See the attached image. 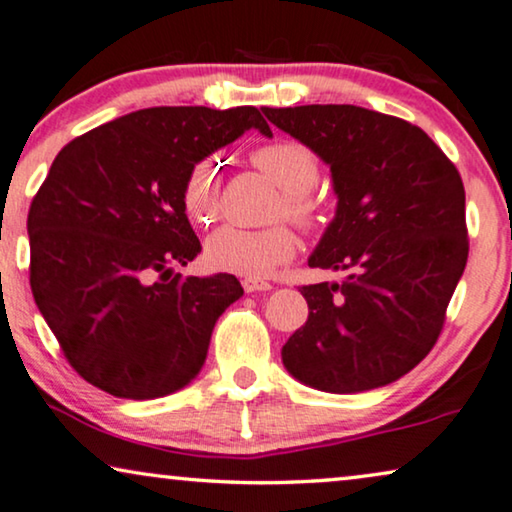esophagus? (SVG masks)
Wrapping results in <instances>:
<instances>
[{"mask_svg":"<svg viewBox=\"0 0 512 512\" xmlns=\"http://www.w3.org/2000/svg\"><path fill=\"white\" fill-rule=\"evenodd\" d=\"M243 290L245 292H267V290H271V283L262 281V278H243Z\"/></svg>","mask_w":512,"mask_h":512,"instance_id":"esophagus-1","label":"esophagus"}]
</instances>
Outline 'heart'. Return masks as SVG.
I'll use <instances>...</instances> for the list:
<instances>
[{
  "mask_svg": "<svg viewBox=\"0 0 512 512\" xmlns=\"http://www.w3.org/2000/svg\"><path fill=\"white\" fill-rule=\"evenodd\" d=\"M255 166L264 170L283 189L285 215L313 227L318 220V201L306 192L318 180V159L309 147L295 140H278L252 154ZM185 208L194 222L208 224L217 213V170L213 161H203L185 182ZM299 248L295 231L283 227L243 229L220 227L206 241V262L217 271L245 278H264L281 264L290 262Z\"/></svg>",
  "mask_w": 512,
  "mask_h": 512,
  "instance_id": "obj_1",
  "label": "heart"
}]
</instances>
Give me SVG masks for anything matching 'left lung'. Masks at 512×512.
Instances as JSON below:
<instances>
[{"label": "left lung", "instance_id": "8db88e82", "mask_svg": "<svg viewBox=\"0 0 512 512\" xmlns=\"http://www.w3.org/2000/svg\"><path fill=\"white\" fill-rule=\"evenodd\" d=\"M330 163L337 215L309 267L349 271L302 285L309 318L285 342L292 377L360 393L417 367L438 342L468 262L466 192L445 152L410 121L356 105L264 107Z\"/></svg>", "mask_w": 512, "mask_h": 512}]
</instances>
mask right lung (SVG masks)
Instances as JSON below:
<instances>
[{
    "instance_id": "add662e5",
    "label": "right lung",
    "mask_w": 512,
    "mask_h": 512,
    "mask_svg": "<svg viewBox=\"0 0 512 512\" xmlns=\"http://www.w3.org/2000/svg\"><path fill=\"white\" fill-rule=\"evenodd\" d=\"M248 128L243 105L149 107L60 149L27 213L30 288L67 363L100 391L152 400L206 363L217 318L243 295L231 274H173L201 252L185 213L196 163Z\"/></svg>"
}]
</instances>
